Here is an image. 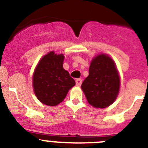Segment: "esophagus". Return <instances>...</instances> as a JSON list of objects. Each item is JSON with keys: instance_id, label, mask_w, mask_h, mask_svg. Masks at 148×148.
Wrapping results in <instances>:
<instances>
[{"instance_id": "1", "label": "esophagus", "mask_w": 148, "mask_h": 148, "mask_svg": "<svg viewBox=\"0 0 148 148\" xmlns=\"http://www.w3.org/2000/svg\"><path fill=\"white\" fill-rule=\"evenodd\" d=\"M81 84H82V79H80V78L76 79V85H77V86H80Z\"/></svg>"}]
</instances>
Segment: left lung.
<instances>
[{"mask_svg":"<svg viewBox=\"0 0 148 148\" xmlns=\"http://www.w3.org/2000/svg\"><path fill=\"white\" fill-rule=\"evenodd\" d=\"M88 76L81 85L87 101L95 108H106L115 102L120 89V77L115 62L101 53L92 59Z\"/></svg>","mask_w":148,"mask_h":148,"instance_id":"1","label":"left lung"}]
</instances>
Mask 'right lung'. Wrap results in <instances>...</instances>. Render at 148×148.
Here are the masks:
<instances>
[{
  "label": "right lung",
  "instance_id": "add662e5",
  "mask_svg": "<svg viewBox=\"0 0 148 148\" xmlns=\"http://www.w3.org/2000/svg\"><path fill=\"white\" fill-rule=\"evenodd\" d=\"M63 54L51 51L42 57L33 77V91L43 104L54 106L63 101L75 81L63 69Z\"/></svg>",
  "mask_w": 148,
  "mask_h": 148
}]
</instances>
